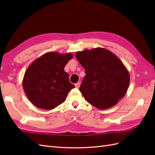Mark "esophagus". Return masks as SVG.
Instances as JSON below:
<instances>
[{
	"mask_svg": "<svg viewBox=\"0 0 155 155\" xmlns=\"http://www.w3.org/2000/svg\"><path fill=\"white\" fill-rule=\"evenodd\" d=\"M75 87H76V88H79V87H80V83L78 82L77 83L75 84Z\"/></svg>",
	"mask_w": 155,
	"mask_h": 155,
	"instance_id": "34e87169",
	"label": "esophagus"
}]
</instances>
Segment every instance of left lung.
I'll list each match as a JSON object with an SVG mask.
<instances>
[{
	"label": "left lung",
	"instance_id": "1",
	"mask_svg": "<svg viewBox=\"0 0 155 155\" xmlns=\"http://www.w3.org/2000/svg\"><path fill=\"white\" fill-rule=\"evenodd\" d=\"M76 57L85 70L79 88L85 99L99 109L118 104L125 95L130 82L129 73L122 61L103 48L77 51Z\"/></svg>",
	"mask_w": 155,
	"mask_h": 155
}]
</instances>
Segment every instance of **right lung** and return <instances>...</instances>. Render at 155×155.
<instances>
[{
	"label": "right lung",
	"mask_w": 155,
	"mask_h": 155,
	"mask_svg": "<svg viewBox=\"0 0 155 155\" xmlns=\"http://www.w3.org/2000/svg\"><path fill=\"white\" fill-rule=\"evenodd\" d=\"M73 58L71 53L47 52L36 59L27 68L22 80L26 96L35 107L51 110L66 100L75 87L64 68Z\"/></svg>",
	"instance_id": "1"
}]
</instances>
